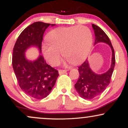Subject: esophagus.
I'll list each match as a JSON object with an SVG mask.
<instances>
[{"mask_svg":"<svg viewBox=\"0 0 128 128\" xmlns=\"http://www.w3.org/2000/svg\"><path fill=\"white\" fill-rule=\"evenodd\" d=\"M67 71V70H63V69H62V70H61H61H59V73L60 74H62V73H66Z\"/></svg>","mask_w":128,"mask_h":128,"instance_id":"1","label":"esophagus"}]
</instances>
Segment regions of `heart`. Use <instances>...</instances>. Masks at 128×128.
I'll return each mask as SVG.
<instances>
[{
    "instance_id": "obj_1",
    "label": "heart",
    "mask_w": 128,
    "mask_h": 128,
    "mask_svg": "<svg viewBox=\"0 0 128 128\" xmlns=\"http://www.w3.org/2000/svg\"><path fill=\"white\" fill-rule=\"evenodd\" d=\"M49 44H44L42 52L46 61L52 66L58 65L63 55L72 64L82 61L90 52L92 35L84 26L62 27L54 29L47 36Z\"/></svg>"
}]
</instances>
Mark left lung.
<instances>
[{"label":"left lung","mask_w":128,"mask_h":128,"mask_svg":"<svg viewBox=\"0 0 128 128\" xmlns=\"http://www.w3.org/2000/svg\"><path fill=\"white\" fill-rule=\"evenodd\" d=\"M92 27L96 38L95 44L98 42H104L111 47L112 50V62L109 70L101 74H96L91 70L87 60L78 67L79 76L77 82L74 84V87L81 98L87 100L96 98L106 89L111 81L116 62L114 50L109 37L98 26L92 24Z\"/></svg>","instance_id":"left-lung-1"}]
</instances>
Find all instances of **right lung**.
Returning <instances> with one entry per match:
<instances>
[{
  "label": "right lung",
  "mask_w": 128,
  "mask_h": 128,
  "mask_svg": "<svg viewBox=\"0 0 128 128\" xmlns=\"http://www.w3.org/2000/svg\"><path fill=\"white\" fill-rule=\"evenodd\" d=\"M50 25L36 22L28 26L20 34L13 49L12 64L19 86L26 94L36 99L49 94L59 73L47 64L42 55L31 62L26 59L24 52L31 46L38 47L41 52L44 33Z\"/></svg>",
  "instance_id": "right-lung-1"
}]
</instances>
